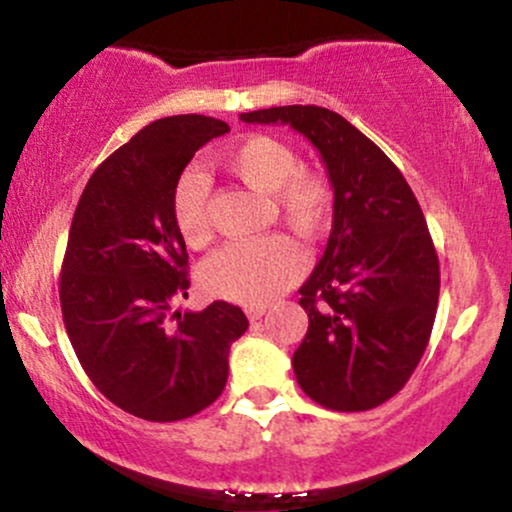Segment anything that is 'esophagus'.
I'll return each instance as SVG.
<instances>
[{"mask_svg":"<svg viewBox=\"0 0 512 512\" xmlns=\"http://www.w3.org/2000/svg\"><path fill=\"white\" fill-rule=\"evenodd\" d=\"M267 305H250L248 308V317H250V322H257V320H262L264 315H267Z\"/></svg>","mask_w":512,"mask_h":512,"instance_id":"1","label":"esophagus"}]
</instances>
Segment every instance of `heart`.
<instances>
[{
	"label": "heart",
	"instance_id": "obj_1",
	"mask_svg": "<svg viewBox=\"0 0 512 512\" xmlns=\"http://www.w3.org/2000/svg\"><path fill=\"white\" fill-rule=\"evenodd\" d=\"M219 166L252 190L272 197L276 216L303 238H317L332 219V182L317 170L301 168L296 149L269 134H250L226 149ZM170 214L180 238L199 248L211 236L209 182L197 170L182 173L170 195ZM305 255L291 238L264 236L231 243L202 267V286L211 296L243 305H264L296 284Z\"/></svg>",
	"mask_w": 512,
	"mask_h": 512
}]
</instances>
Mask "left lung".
<instances>
[{"instance_id":"obj_1","label":"left lung","mask_w":512,"mask_h":512,"mask_svg":"<svg viewBox=\"0 0 512 512\" xmlns=\"http://www.w3.org/2000/svg\"><path fill=\"white\" fill-rule=\"evenodd\" d=\"M240 120L301 132L334 187L325 255L298 289L308 313L298 385L334 411L380 407L407 385L436 320L440 267L424 211L395 163L339 113L284 105Z\"/></svg>"}]
</instances>
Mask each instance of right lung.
Segmentation results:
<instances>
[{
    "label": "right lung",
    "instance_id": "right-lung-1",
    "mask_svg": "<svg viewBox=\"0 0 512 512\" xmlns=\"http://www.w3.org/2000/svg\"><path fill=\"white\" fill-rule=\"evenodd\" d=\"M231 132L207 115L151 122L86 182L60 274L62 320L81 368L115 407L144 421L190 419L216 402L228 351L248 330L238 305L187 298V250L173 187L199 146Z\"/></svg>",
    "mask_w": 512,
    "mask_h": 512
}]
</instances>
